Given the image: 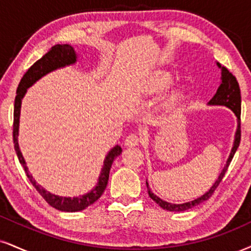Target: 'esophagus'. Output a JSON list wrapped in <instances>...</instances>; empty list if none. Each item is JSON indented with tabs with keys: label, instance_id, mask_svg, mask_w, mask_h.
Returning <instances> with one entry per match:
<instances>
[{
	"label": "esophagus",
	"instance_id": "1",
	"mask_svg": "<svg viewBox=\"0 0 251 251\" xmlns=\"http://www.w3.org/2000/svg\"><path fill=\"white\" fill-rule=\"evenodd\" d=\"M139 141H140V138H139L137 134H129L128 137H126L124 144H125V146L127 147H134L139 144Z\"/></svg>",
	"mask_w": 251,
	"mask_h": 251
}]
</instances>
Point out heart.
<instances>
[{"mask_svg":"<svg viewBox=\"0 0 251 251\" xmlns=\"http://www.w3.org/2000/svg\"><path fill=\"white\" fill-rule=\"evenodd\" d=\"M174 74L170 70H158L153 72L151 76L147 78L144 84V91L147 95H158V93L164 92L171 86L173 83ZM185 97V86L175 85L173 89L168 92L167 98H166V104L167 106H174L175 104L180 102Z\"/></svg>","mask_w":251,"mask_h":251,"instance_id":"b5f03b06","label":"heart"}]
</instances>
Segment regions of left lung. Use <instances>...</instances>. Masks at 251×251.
I'll return each mask as SVG.
<instances>
[{"instance_id":"left-lung-1","label":"left lung","mask_w":251,"mask_h":251,"mask_svg":"<svg viewBox=\"0 0 251 251\" xmlns=\"http://www.w3.org/2000/svg\"><path fill=\"white\" fill-rule=\"evenodd\" d=\"M217 68L221 70V83H220L219 89L212 99L208 101V105L210 106H226L234 112L235 116L237 118V127L236 132H235L234 137V143H232V147L230 151V154H229L227 161H226L225 167L222 168L221 173L219 174V177H217L215 182L213 183V186L210 187L209 191H207L203 195L199 196L195 200L183 202V203H171V202L164 201L162 199H160L159 196H156L154 193L151 191L149 182L146 180V186H147V192H149L150 198L152 199L155 203H158L162 209L168 210V212H185V210L191 209V208L198 206V204L202 203L212 196L214 191L216 189V187L219 186V183L221 182L223 179V175L226 174V172L228 170V166L230 164L232 156H234L235 152H236L238 149V145H240L241 140V91L240 86H238V83L236 80L235 76H232L230 72L228 71L227 68L222 66L220 63H216Z\"/></svg>"}]
</instances>
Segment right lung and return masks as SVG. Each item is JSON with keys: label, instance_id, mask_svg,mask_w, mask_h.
Returning a JSON list of instances; mask_svg holds the SVG:
<instances>
[{"label": "right lung", "instance_id": "1", "mask_svg": "<svg viewBox=\"0 0 251 251\" xmlns=\"http://www.w3.org/2000/svg\"><path fill=\"white\" fill-rule=\"evenodd\" d=\"M77 59L78 55L76 50H75L74 47H71L70 44H57L55 47L51 48V49L48 51L41 59H38L22 77V79H21L19 84V87H17L14 104V147L15 151H16L17 158H19L21 165L23 166L24 171H25L26 176H28L30 182L32 183V186L36 188V191L43 196L44 200L47 201L50 206L60 210V212L69 213L84 210L85 208L91 206L92 203H95V202L100 198L107 186L108 175H110V170L111 166H112L113 160L116 159L118 155L122 154V147H120L119 145H116V146L108 151V153L104 159V165H102L100 174H99L98 181H97L96 186L93 187L91 191L87 192L86 194L74 196V198H70V196H69L68 198V196H59L52 194V193L48 192L47 189H44L43 187L36 182V180L32 177V175L29 173L28 166H26L25 160H24L22 152H21L20 150L19 132L22 99L24 98V96H25L29 87L34 85L36 81L41 79L42 77H44L45 75L50 74V72L55 71L57 69H62L65 68V66L74 65L75 63L77 62Z\"/></svg>", "mask_w": 251, "mask_h": 251}]
</instances>
